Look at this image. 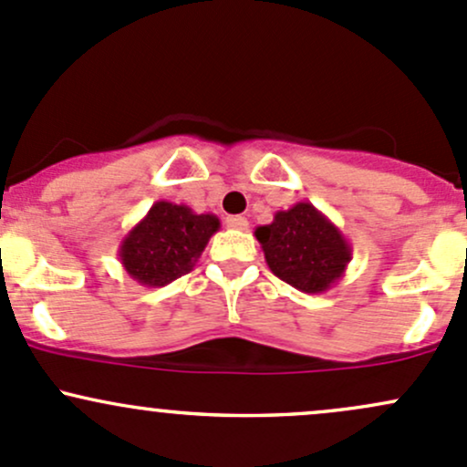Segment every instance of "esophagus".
<instances>
[{"instance_id": "obj_1", "label": "esophagus", "mask_w": 467, "mask_h": 467, "mask_svg": "<svg viewBox=\"0 0 467 467\" xmlns=\"http://www.w3.org/2000/svg\"><path fill=\"white\" fill-rule=\"evenodd\" d=\"M227 224L232 229H238V232H244V229L249 227V220L244 218V215H229Z\"/></svg>"}]
</instances>
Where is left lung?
Wrapping results in <instances>:
<instances>
[{
    "mask_svg": "<svg viewBox=\"0 0 467 467\" xmlns=\"http://www.w3.org/2000/svg\"><path fill=\"white\" fill-rule=\"evenodd\" d=\"M254 235L272 274L305 294L332 289L352 260V244L343 232L305 200L275 212L272 223L255 227Z\"/></svg>",
    "mask_w": 467,
    "mask_h": 467,
    "instance_id": "obj_1",
    "label": "left lung"
}]
</instances>
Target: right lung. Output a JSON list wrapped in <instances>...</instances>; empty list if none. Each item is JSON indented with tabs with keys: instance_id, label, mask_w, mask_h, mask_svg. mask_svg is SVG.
I'll use <instances>...</instances> for the list:
<instances>
[{
	"instance_id": "obj_1",
	"label": "right lung",
	"mask_w": 467,
	"mask_h": 467,
	"mask_svg": "<svg viewBox=\"0 0 467 467\" xmlns=\"http://www.w3.org/2000/svg\"><path fill=\"white\" fill-rule=\"evenodd\" d=\"M218 229V215L195 213L187 204L158 200L122 238L119 263L144 287H164L192 272Z\"/></svg>"
}]
</instances>
